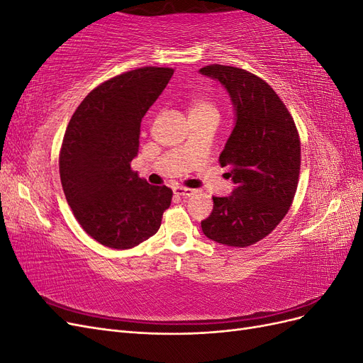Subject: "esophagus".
I'll return each mask as SVG.
<instances>
[{
	"label": "esophagus",
	"instance_id": "obj_1",
	"mask_svg": "<svg viewBox=\"0 0 363 363\" xmlns=\"http://www.w3.org/2000/svg\"><path fill=\"white\" fill-rule=\"evenodd\" d=\"M196 191L191 189V188H183V186H177V188H174V194L179 195V196H184V199H188V196L194 195Z\"/></svg>",
	"mask_w": 363,
	"mask_h": 363
}]
</instances>
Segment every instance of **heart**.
Returning <instances> with one entry per match:
<instances>
[{"instance_id": "1", "label": "heart", "mask_w": 363, "mask_h": 363, "mask_svg": "<svg viewBox=\"0 0 363 363\" xmlns=\"http://www.w3.org/2000/svg\"><path fill=\"white\" fill-rule=\"evenodd\" d=\"M191 116H218V107L207 98H192L188 106Z\"/></svg>"}]
</instances>
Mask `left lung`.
Returning a JSON list of instances; mask_svg holds the SVG:
<instances>
[{"label":"left lung","instance_id":"left-lung-1","mask_svg":"<svg viewBox=\"0 0 363 363\" xmlns=\"http://www.w3.org/2000/svg\"><path fill=\"white\" fill-rule=\"evenodd\" d=\"M200 74L225 87L235 111V127L219 155L235 188L213 196L201 228L218 244L248 247L268 236L292 204L301 162L298 131L279 95L257 75L224 65H208Z\"/></svg>","mask_w":363,"mask_h":363}]
</instances>
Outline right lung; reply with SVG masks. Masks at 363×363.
Listing matches in <instances>:
<instances>
[{"mask_svg": "<svg viewBox=\"0 0 363 363\" xmlns=\"http://www.w3.org/2000/svg\"><path fill=\"white\" fill-rule=\"evenodd\" d=\"M174 74L145 67L101 83L77 107L65 131L59 169L77 221L101 245L127 250L157 233L172 191L142 180L140 121Z\"/></svg>", "mask_w": 363, "mask_h": 363, "instance_id": "right-lung-1", "label": "right lung"}]
</instances>
